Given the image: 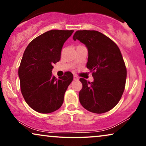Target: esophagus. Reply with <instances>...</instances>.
I'll return each instance as SVG.
<instances>
[{
  "instance_id": "1",
  "label": "esophagus",
  "mask_w": 146,
  "mask_h": 146,
  "mask_svg": "<svg viewBox=\"0 0 146 146\" xmlns=\"http://www.w3.org/2000/svg\"><path fill=\"white\" fill-rule=\"evenodd\" d=\"M74 80H78V77L77 76L74 75Z\"/></svg>"
}]
</instances>
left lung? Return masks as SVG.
Wrapping results in <instances>:
<instances>
[{
  "label": "left lung",
  "instance_id": "8db88e82",
  "mask_svg": "<svg viewBox=\"0 0 146 146\" xmlns=\"http://www.w3.org/2000/svg\"><path fill=\"white\" fill-rule=\"evenodd\" d=\"M73 39L87 47L86 67L94 79L92 82L80 79V102L91 112H107L117 105L124 91L127 70L121 52L114 42L98 31H78Z\"/></svg>",
  "mask_w": 146,
  "mask_h": 146
}]
</instances>
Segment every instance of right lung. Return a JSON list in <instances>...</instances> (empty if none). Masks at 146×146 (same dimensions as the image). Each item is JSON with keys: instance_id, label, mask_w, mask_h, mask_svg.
Here are the masks:
<instances>
[{"instance_id": "add662e5", "label": "right lung", "mask_w": 146, "mask_h": 146, "mask_svg": "<svg viewBox=\"0 0 146 146\" xmlns=\"http://www.w3.org/2000/svg\"><path fill=\"white\" fill-rule=\"evenodd\" d=\"M73 32H46L32 40L23 54L19 68L21 92L28 105L38 112H53L62 105L73 74L66 72L57 79L52 70V65L60 59L64 43Z\"/></svg>"}]
</instances>
